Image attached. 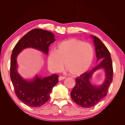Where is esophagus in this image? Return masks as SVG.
<instances>
[{"label": "esophagus", "mask_w": 125, "mask_h": 125, "mask_svg": "<svg viewBox=\"0 0 125 125\" xmlns=\"http://www.w3.org/2000/svg\"><path fill=\"white\" fill-rule=\"evenodd\" d=\"M65 78V77L64 76H60L59 77H58V80H59V81H62V80H63V79H64Z\"/></svg>", "instance_id": "34e87169"}]
</instances>
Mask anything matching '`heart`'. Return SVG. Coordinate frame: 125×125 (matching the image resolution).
Returning a JSON list of instances; mask_svg holds the SVG:
<instances>
[{
  "instance_id": "b5f03b06",
  "label": "heart",
  "mask_w": 125,
  "mask_h": 125,
  "mask_svg": "<svg viewBox=\"0 0 125 125\" xmlns=\"http://www.w3.org/2000/svg\"><path fill=\"white\" fill-rule=\"evenodd\" d=\"M94 49L91 44L76 39L59 42L56 50L48 54L47 64L49 70L56 73L64 65L73 76L81 75L88 69L94 60Z\"/></svg>"
}]
</instances>
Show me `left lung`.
Here are the masks:
<instances>
[{
  "mask_svg": "<svg viewBox=\"0 0 125 125\" xmlns=\"http://www.w3.org/2000/svg\"><path fill=\"white\" fill-rule=\"evenodd\" d=\"M91 37L94 39L97 61L101 62L91 70L76 77V85L71 92V97L73 102L84 108L93 107L105 97L113 80V65L110 52L99 38L92 35ZM101 68L105 70V80L99 87L92 86L89 79L94 71Z\"/></svg>",
  "mask_w": 125,
  "mask_h": 125,
  "instance_id": "left-lung-1",
  "label": "left lung"
}]
</instances>
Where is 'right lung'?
Here are the masks:
<instances>
[{"mask_svg": "<svg viewBox=\"0 0 125 125\" xmlns=\"http://www.w3.org/2000/svg\"><path fill=\"white\" fill-rule=\"evenodd\" d=\"M51 31L35 28L23 36L13 49L10 57V78L18 99L28 106L38 107L44 105L50 98L52 87L58 82V76L53 74L43 78L36 76L32 81L23 79L17 71V57L26 48H33L47 54L49 46L55 41Z\"/></svg>", "mask_w": 125, "mask_h": 125, "instance_id": "1", "label": "right lung"}]
</instances>
